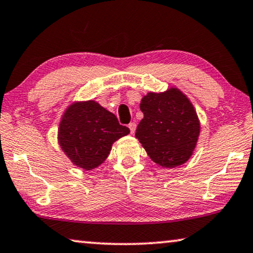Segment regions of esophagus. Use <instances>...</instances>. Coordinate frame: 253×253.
I'll return each instance as SVG.
<instances>
[{
    "label": "esophagus",
    "mask_w": 253,
    "mask_h": 253,
    "mask_svg": "<svg viewBox=\"0 0 253 253\" xmlns=\"http://www.w3.org/2000/svg\"><path fill=\"white\" fill-rule=\"evenodd\" d=\"M128 128H129L130 134H134V133H135V129H136V124H135V123H130L129 125H128Z\"/></svg>",
    "instance_id": "obj_1"
}]
</instances>
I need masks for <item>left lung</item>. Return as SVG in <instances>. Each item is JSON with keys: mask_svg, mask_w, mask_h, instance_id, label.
Wrapping results in <instances>:
<instances>
[{"mask_svg": "<svg viewBox=\"0 0 253 253\" xmlns=\"http://www.w3.org/2000/svg\"><path fill=\"white\" fill-rule=\"evenodd\" d=\"M139 108L144 117L135 136L152 161L166 168L186 163L197 145L200 122L185 94L178 88L150 92Z\"/></svg>", "mask_w": 253, "mask_h": 253, "instance_id": "8db88e82", "label": "left lung"}]
</instances>
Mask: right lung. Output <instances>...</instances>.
Returning a JSON list of instances; mask_svg holds the SVG:
<instances>
[{"mask_svg": "<svg viewBox=\"0 0 253 253\" xmlns=\"http://www.w3.org/2000/svg\"><path fill=\"white\" fill-rule=\"evenodd\" d=\"M129 134L117 117L95 101L75 102L68 107L59 125V144L74 165L85 170L107 159L117 139Z\"/></svg>", "mask_w": 253, "mask_h": 253, "instance_id": "add662e5", "label": "right lung"}]
</instances>
